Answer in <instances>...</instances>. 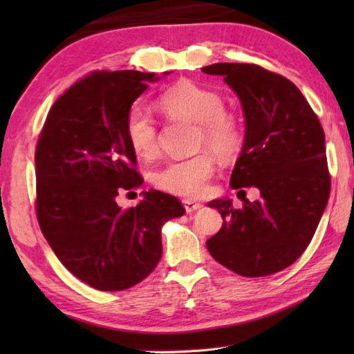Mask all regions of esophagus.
Wrapping results in <instances>:
<instances>
[{
  "label": "esophagus",
  "instance_id": "34e87169",
  "mask_svg": "<svg viewBox=\"0 0 354 354\" xmlns=\"http://www.w3.org/2000/svg\"><path fill=\"white\" fill-rule=\"evenodd\" d=\"M183 205H184V207H185V212L187 214H192V212H195V211H198V209H201L203 207V205L201 203H196V201H194V200H183Z\"/></svg>",
  "mask_w": 354,
  "mask_h": 354
}]
</instances>
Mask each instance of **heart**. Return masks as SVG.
<instances>
[{
  "label": "heart",
  "mask_w": 354,
  "mask_h": 354,
  "mask_svg": "<svg viewBox=\"0 0 354 354\" xmlns=\"http://www.w3.org/2000/svg\"><path fill=\"white\" fill-rule=\"evenodd\" d=\"M159 106L167 115L196 123L195 147L209 148L218 158H232L242 147L243 134L239 118L225 109L221 95L198 84L183 81L165 91ZM124 131L129 147L142 159H153L159 153V131L154 118L140 104L131 107ZM215 170L211 154L198 153L192 158L171 160L154 173L156 187L171 195L195 198L206 192Z\"/></svg>",
  "instance_id": "obj_1"
}]
</instances>
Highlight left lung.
I'll use <instances>...</instances> for the list:
<instances>
[{
	"label": "left lung",
	"mask_w": 354,
	"mask_h": 354,
	"mask_svg": "<svg viewBox=\"0 0 354 354\" xmlns=\"http://www.w3.org/2000/svg\"><path fill=\"white\" fill-rule=\"evenodd\" d=\"M201 70L223 76L243 109L245 140L231 187L261 192L259 200L243 198L241 209L230 198L209 203L223 225L206 247L241 277L284 270L308 248L328 205L325 133L303 93L284 76L254 64H212Z\"/></svg>",
	"instance_id": "8db88e82"
}]
</instances>
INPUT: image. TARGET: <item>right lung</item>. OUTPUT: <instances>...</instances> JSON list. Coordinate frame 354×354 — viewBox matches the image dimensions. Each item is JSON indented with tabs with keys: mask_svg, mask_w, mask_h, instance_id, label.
<instances>
[{
	"mask_svg": "<svg viewBox=\"0 0 354 354\" xmlns=\"http://www.w3.org/2000/svg\"><path fill=\"white\" fill-rule=\"evenodd\" d=\"M170 71H165L164 76ZM156 73L95 71L59 97L35 148L37 220L57 259L93 289L136 286L162 256L160 230L185 209L175 196L142 192L136 207L117 196L143 183L124 122Z\"/></svg>",
	"mask_w": 354,
	"mask_h": 354,
	"instance_id": "obj_1",
	"label": "right lung"
}]
</instances>
